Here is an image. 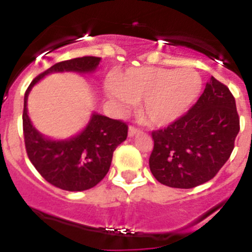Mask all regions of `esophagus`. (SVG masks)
I'll return each instance as SVG.
<instances>
[{
  "mask_svg": "<svg viewBox=\"0 0 252 252\" xmlns=\"http://www.w3.org/2000/svg\"><path fill=\"white\" fill-rule=\"evenodd\" d=\"M138 132H140V130L136 128L135 126H130V127H128V136H130V137H132V136H135L136 133Z\"/></svg>",
  "mask_w": 252,
  "mask_h": 252,
  "instance_id": "34e87169",
  "label": "esophagus"
}]
</instances>
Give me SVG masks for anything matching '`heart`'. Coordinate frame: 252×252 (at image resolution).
Masks as SVG:
<instances>
[{
  "label": "heart",
  "mask_w": 252,
  "mask_h": 252,
  "mask_svg": "<svg viewBox=\"0 0 252 252\" xmlns=\"http://www.w3.org/2000/svg\"><path fill=\"white\" fill-rule=\"evenodd\" d=\"M201 77L193 68H131L107 85L110 97L122 108L140 102L138 114L152 126L179 119L197 97Z\"/></svg>",
  "instance_id": "obj_1"
}]
</instances>
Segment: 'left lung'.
<instances>
[{"instance_id": "left-lung-1", "label": "left lung", "mask_w": 252, "mask_h": 252, "mask_svg": "<svg viewBox=\"0 0 252 252\" xmlns=\"http://www.w3.org/2000/svg\"><path fill=\"white\" fill-rule=\"evenodd\" d=\"M239 131L235 97L226 85L211 77L186 114L151 132L150 170L166 186L196 188L214 179L225 165Z\"/></svg>"}]
</instances>
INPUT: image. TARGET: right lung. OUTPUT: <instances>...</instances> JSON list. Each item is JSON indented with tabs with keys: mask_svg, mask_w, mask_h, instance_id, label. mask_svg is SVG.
I'll use <instances>...</instances> for the list:
<instances>
[{
	"mask_svg": "<svg viewBox=\"0 0 252 252\" xmlns=\"http://www.w3.org/2000/svg\"><path fill=\"white\" fill-rule=\"evenodd\" d=\"M100 57L85 56L55 63L34 77L25 94L24 125L27 156L38 174L55 188L66 191H84L94 188L110 170L116 147L127 137L128 127L121 120L94 114L84 131L64 141L43 137L32 126L27 115V97L36 82L52 72H92Z\"/></svg>",
	"mask_w": 252,
	"mask_h": 252,
	"instance_id": "right-lung-1",
	"label": "right lung"
}]
</instances>
